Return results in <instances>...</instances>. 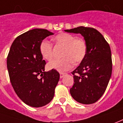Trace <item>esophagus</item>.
Returning <instances> with one entry per match:
<instances>
[{"label": "esophagus", "instance_id": "esophagus-1", "mask_svg": "<svg viewBox=\"0 0 123 123\" xmlns=\"http://www.w3.org/2000/svg\"><path fill=\"white\" fill-rule=\"evenodd\" d=\"M66 74V73H63V72L60 73V78H63V76H65Z\"/></svg>", "mask_w": 123, "mask_h": 123}]
</instances>
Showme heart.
<instances>
[{"mask_svg":"<svg viewBox=\"0 0 123 123\" xmlns=\"http://www.w3.org/2000/svg\"><path fill=\"white\" fill-rule=\"evenodd\" d=\"M56 45L62 47L60 60H53L47 64L49 70H55L62 72L70 70L73 62L78 63L86 57L87 47L85 41L74 35L67 33H61L53 37ZM39 52L44 60L50 61L53 58V46L47 41H41L39 45Z\"/></svg>","mask_w":123,"mask_h":123,"instance_id":"1","label":"heart"}]
</instances>
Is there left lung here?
<instances>
[{
    "mask_svg": "<svg viewBox=\"0 0 123 123\" xmlns=\"http://www.w3.org/2000/svg\"><path fill=\"white\" fill-rule=\"evenodd\" d=\"M64 31L82 35L87 47L85 58L72 72L74 84L70 88L71 96L81 104H93L103 95L111 77L110 46L94 28L81 26Z\"/></svg>",
    "mask_w": 123,
    "mask_h": 123,
    "instance_id": "obj_1",
    "label": "left lung"
}]
</instances>
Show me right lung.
Instances as JSON below:
<instances>
[{
  "instance_id": "add662e5",
  "label": "right lung",
  "mask_w": 123,
  "mask_h": 123,
  "mask_svg": "<svg viewBox=\"0 0 123 123\" xmlns=\"http://www.w3.org/2000/svg\"><path fill=\"white\" fill-rule=\"evenodd\" d=\"M52 35L43 29L27 31L14 40L7 57L12 86L19 98L32 107H41L49 103L60 80L56 70L45 72L46 63L39 52L41 41Z\"/></svg>"
}]
</instances>
